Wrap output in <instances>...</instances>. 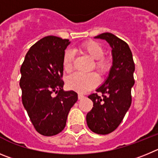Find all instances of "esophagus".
<instances>
[{
    "label": "esophagus",
    "instance_id": "obj_1",
    "mask_svg": "<svg viewBox=\"0 0 158 158\" xmlns=\"http://www.w3.org/2000/svg\"><path fill=\"white\" fill-rule=\"evenodd\" d=\"M85 98V96L83 94H78V98L79 99V100H82V99H83Z\"/></svg>",
    "mask_w": 158,
    "mask_h": 158
}]
</instances>
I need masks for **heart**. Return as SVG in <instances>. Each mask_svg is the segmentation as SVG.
I'll use <instances>...</instances> for the list:
<instances>
[{"instance_id":"heart-1","label":"heart","mask_w":158,"mask_h":158,"mask_svg":"<svg viewBox=\"0 0 158 158\" xmlns=\"http://www.w3.org/2000/svg\"><path fill=\"white\" fill-rule=\"evenodd\" d=\"M80 49L92 59L95 60L94 62V69L99 75H106L110 69V60L104 56L105 50L102 45L94 41L85 42L80 45ZM75 59L74 52L70 49L64 52L63 56V67L65 72H69L73 68V61ZM98 83V76L94 72L82 73L75 72L67 79V85L70 89H74L79 93H85L89 89L95 87Z\"/></svg>"}]
</instances>
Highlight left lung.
Listing matches in <instances>:
<instances>
[{"label": "left lung", "instance_id": "8db88e82", "mask_svg": "<svg viewBox=\"0 0 158 158\" xmlns=\"http://www.w3.org/2000/svg\"><path fill=\"white\" fill-rule=\"evenodd\" d=\"M94 38L104 39L109 44L113 65L107 79L96 89L102 96L96 93L88 97L94 107L86 115V123L96 134L107 135L117 128L131 106L135 63L128 45L116 35L103 33Z\"/></svg>", "mask_w": 158, "mask_h": 158}]
</instances>
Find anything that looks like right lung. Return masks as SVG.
Listing matches in <instances>:
<instances>
[{
    "instance_id": "right-lung-1",
    "label": "right lung",
    "mask_w": 158,
    "mask_h": 158,
    "mask_svg": "<svg viewBox=\"0 0 158 158\" xmlns=\"http://www.w3.org/2000/svg\"><path fill=\"white\" fill-rule=\"evenodd\" d=\"M69 44V39L45 37L30 48L21 65L23 105L35 130L42 135L61 132L78 100L77 93L63 89V56Z\"/></svg>"
}]
</instances>
